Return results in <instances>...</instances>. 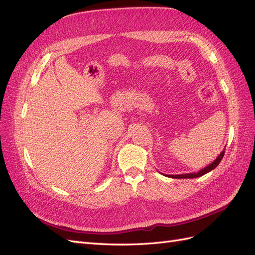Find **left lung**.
Segmentation results:
<instances>
[{"label":"left lung","instance_id":"8db88e82","mask_svg":"<svg viewBox=\"0 0 255 255\" xmlns=\"http://www.w3.org/2000/svg\"><path fill=\"white\" fill-rule=\"evenodd\" d=\"M225 150L226 148L222 150V152L219 154V155L216 157V159L211 163L210 165H207L206 167H204L201 170H199L198 172H192V173H185V174H164L168 177H172V179H195V177H199V176H202L204 174H206L207 172L212 171L213 169H215L219 165V163L221 161L223 155H225Z\"/></svg>","mask_w":255,"mask_h":255}]
</instances>
